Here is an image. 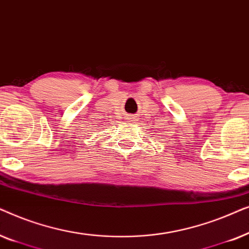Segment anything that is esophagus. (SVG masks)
<instances>
[{
	"mask_svg": "<svg viewBox=\"0 0 249 249\" xmlns=\"http://www.w3.org/2000/svg\"><path fill=\"white\" fill-rule=\"evenodd\" d=\"M124 119L127 121H130L131 122V121H135L136 120V117H135V115H132V114H127L124 117Z\"/></svg>",
	"mask_w": 249,
	"mask_h": 249,
	"instance_id": "34e87169",
	"label": "esophagus"
}]
</instances>
